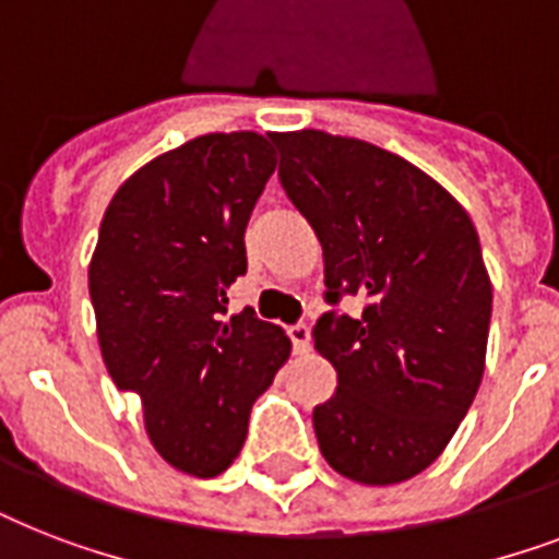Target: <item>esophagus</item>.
Segmentation results:
<instances>
[{
	"label": "esophagus",
	"instance_id": "esophagus-1",
	"mask_svg": "<svg viewBox=\"0 0 559 559\" xmlns=\"http://www.w3.org/2000/svg\"><path fill=\"white\" fill-rule=\"evenodd\" d=\"M289 340H293V350L296 354H307L310 350V328L307 324H293L289 328Z\"/></svg>",
	"mask_w": 559,
	"mask_h": 559
}]
</instances>
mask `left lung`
I'll use <instances>...</instances> for the list:
<instances>
[{
  "instance_id": "obj_1",
  "label": "left lung",
  "mask_w": 559,
  "mask_h": 559,
  "mask_svg": "<svg viewBox=\"0 0 559 559\" xmlns=\"http://www.w3.org/2000/svg\"><path fill=\"white\" fill-rule=\"evenodd\" d=\"M281 186L324 254L316 350L340 377L313 408L324 461L359 485L424 473L476 397L493 289L476 226L450 191L377 144L322 130L272 133Z\"/></svg>"
}]
</instances>
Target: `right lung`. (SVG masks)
Wrapping results in <instances>:
<instances>
[{
  "instance_id": "add662e5",
  "label": "right lung",
  "mask_w": 559,
  "mask_h": 559,
  "mask_svg": "<svg viewBox=\"0 0 559 559\" xmlns=\"http://www.w3.org/2000/svg\"><path fill=\"white\" fill-rule=\"evenodd\" d=\"M252 130L191 139L139 168L100 219L90 296L109 377L142 397L144 429L188 476L240 455L249 408L289 357L278 324L226 316L246 223L275 170Z\"/></svg>"
}]
</instances>
